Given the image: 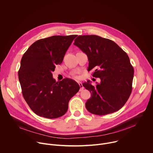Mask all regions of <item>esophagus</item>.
<instances>
[{
  "label": "esophagus",
  "mask_w": 153,
  "mask_h": 153,
  "mask_svg": "<svg viewBox=\"0 0 153 153\" xmlns=\"http://www.w3.org/2000/svg\"><path fill=\"white\" fill-rule=\"evenodd\" d=\"M78 83H79V86H80V91H82V90L84 89V87L83 86L82 83L81 82H79Z\"/></svg>",
  "instance_id": "obj_1"
}]
</instances>
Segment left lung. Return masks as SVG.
Returning <instances> with one entry per match:
<instances>
[{"label":"left lung","mask_w":153,"mask_h":153,"mask_svg":"<svg viewBox=\"0 0 153 153\" xmlns=\"http://www.w3.org/2000/svg\"><path fill=\"white\" fill-rule=\"evenodd\" d=\"M74 45L88 56L89 67L99 77L96 86L90 81L83 83L91 97L85 106L92 114L103 116L119 110L132 91L134 68L127 54L111 40L96 35L79 36Z\"/></svg>","instance_id":"1"}]
</instances>
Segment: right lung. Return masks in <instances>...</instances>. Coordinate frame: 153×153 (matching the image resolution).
<instances>
[{"label": "right lung", "mask_w": 153, "mask_h": 153, "mask_svg": "<svg viewBox=\"0 0 153 153\" xmlns=\"http://www.w3.org/2000/svg\"><path fill=\"white\" fill-rule=\"evenodd\" d=\"M76 37L53 36L38 40L21 59L18 76L22 94L39 116L55 119L64 115L70 100L80 89L77 82L68 79L56 82L52 74Z\"/></svg>", "instance_id": "obj_1"}]
</instances>
